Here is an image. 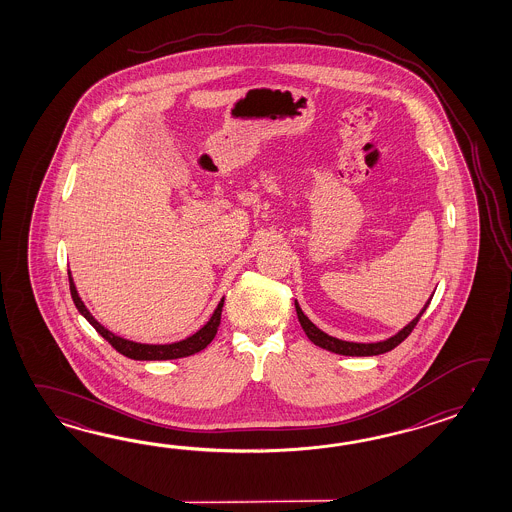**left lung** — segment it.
I'll return each mask as SVG.
<instances>
[{
	"label": "left lung",
	"mask_w": 512,
	"mask_h": 512,
	"mask_svg": "<svg viewBox=\"0 0 512 512\" xmlns=\"http://www.w3.org/2000/svg\"><path fill=\"white\" fill-rule=\"evenodd\" d=\"M432 296H434V294H432ZM432 296L428 298V302L423 305V309L419 311V315L415 316L412 322H408L403 329H399L393 337L381 340V342H349V340H340V338L331 337V335L324 333L322 329H318V327L304 315L302 307L298 305L296 300H294V307H296V315H298L300 326L304 329L305 335H307V338H309L315 346H318V348L327 349V351L337 353V355H346V357H373V355H382V353H386V351H392L393 348H397V346L403 342L404 338L412 333L415 324L419 322V318L425 313L426 307L430 305Z\"/></svg>",
	"instance_id": "8db88e82"
}]
</instances>
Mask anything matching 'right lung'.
<instances>
[{"instance_id": "right-lung-1", "label": "right lung", "mask_w": 512, "mask_h": 512, "mask_svg": "<svg viewBox=\"0 0 512 512\" xmlns=\"http://www.w3.org/2000/svg\"><path fill=\"white\" fill-rule=\"evenodd\" d=\"M67 274H69L71 296H73V302L77 305L78 313L84 316L87 322L97 329L98 335L106 338L113 348L122 353L124 357H128V359L172 360L190 357V355H194L197 351L207 348L208 344L212 342V338L216 337V333H218L219 322H221V309H223L225 296L219 300L218 307L214 309V313L208 318L207 324L201 327V329H197L194 335L183 338V340H177V342H172V344H142V342L119 337L113 331H109V329L102 326L97 318L91 315V311L87 309L86 304L82 302V298L78 294L77 285H75V280L71 276V271H67Z\"/></svg>"}]
</instances>
